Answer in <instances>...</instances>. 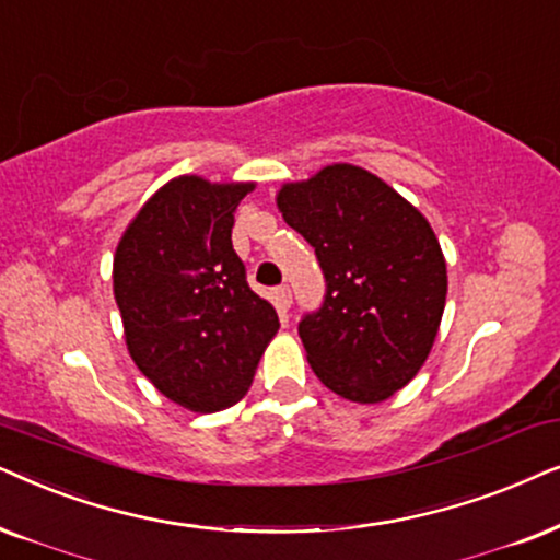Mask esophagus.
I'll use <instances>...</instances> for the list:
<instances>
[{
    "label": "esophagus",
    "mask_w": 560,
    "mask_h": 560,
    "mask_svg": "<svg viewBox=\"0 0 560 560\" xmlns=\"http://www.w3.org/2000/svg\"><path fill=\"white\" fill-rule=\"evenodd\" d=\"M271 300L276 304V310L287 312L289 307H292V289H289V287H276L273 292H271Z\"/></svg>",
    "instance_id": "1"
}]
</instances>
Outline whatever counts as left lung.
Wrapping results in <instances>:
<instances>
[{
    "label": "left lung",
    "instance_id": "8db88e82",
    "mask_svg": "<svg viewBox=\"0 0 560 560\" xmlns=\"http://www.w3.org/2000/svg\"><path fill=\"white\" fill-rule=\"evenodd\" d=\"M276 207L315 248L327 281L323 307L300 323L319 382L358 405L405 389L428 361L448 294L430 222L353 163L284 184Z\"/></svg>",
    "mask_w": 560,
    "mask_h": 560
}]
</instances>
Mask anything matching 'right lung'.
Wrapping results in <instances>:
<instances>
[{"label":"right lung","mask_w":560,"mask_h":560,"mask_svg":"<svg viewBox=\"0 0 560 560\" xmlns=\"http://www.w3.org/2000/svg\"><path fill=\"white\" fill-rule=\"evenodd\" d=\"M253 189L171 178L125 228L112 264L130 358L163 397L199 415L245 397L279 330L233 250L235 210Z\"/></svg>","instance_id":"1"}]
</instances>
